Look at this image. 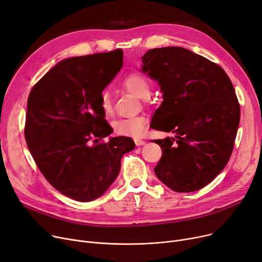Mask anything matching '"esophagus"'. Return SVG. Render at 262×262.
<instances>
[{
	"instance_id": "34e87169",
	"label": "esophagus",
	"mask_w": 262,
	"mask_h": 262,
	"mask_svg": "<svg viewBox=\"0 0 262 262\" xmlns=\"http://www.w3.org/2000/svg\"><path fill=\"white\" fill-rule=\"evenodd\" d=\"M134 141H135V143H136L137 146H140V145H144V144H145V141H144V140H141V139H135Z\"/></svg>"
}]
</instances>
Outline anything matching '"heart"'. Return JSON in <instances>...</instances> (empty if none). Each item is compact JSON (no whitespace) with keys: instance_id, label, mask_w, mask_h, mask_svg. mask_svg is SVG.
I'll list each match as a JSON object with an SVG mask.
<instances>
[{"instance_id":"b5f03b06","label":"heart","mask_w":262,"mask_h":262,"mask_svg":"<svg viewBox=\"0 0 262 262\" xmlns=\"http://www.w3.org/2000/svg\"><path fill=\"white\" fill-rule=\"evenodd\" d=\"M123 88L139 99H147L150 94V84L148 79L141 73H129L122 79ZM100 104L103 113L107 116L113 114V100L109 91L104 90L100 96ZM146 125V118L143 115H137L129 118L118 119L114 122V132L120 136L140 137L143 135Z\"/></svg>"}]
</instances>
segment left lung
I'll use <instances>...</instances> for the list:
<instances>
[{"mask_svg": "<svg viewBox=\"0 0 262 262\" xmlns=\"http://www.w3.org/2000/svg\"><path fill=\"white\" fill-rule=\"evenodd\" d=\"M142 62L163 93L152 126L175 134L155 140L162 150L155 174L176 192L200 190L232 153L240 122L235 88L219 64L184 48L148 50Z\"/></svg>", "mask_w": 262, "mask_h": 262, "instance_id": "8db88e82", "label": "left lung"}]
</instances>
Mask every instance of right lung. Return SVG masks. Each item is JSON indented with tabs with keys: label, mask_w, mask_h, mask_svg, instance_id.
I'll use <instances>...</instances> for the list:
<instances>
[{
	"label": "right lung",
	"mask_w": 262,
	"mask_h": 262,
	"mask_svg": "<svg viewBox=\"0 0 262 262\" xmlns=\"http://www.w3.org/2000/svg\"><path fill=\"white\" fill-rule=\"evenodd\" d=\"M122 66L121 49L68 58L29 95L27 146L46 180L72 200L89 202L104 194L120 172L122 156L135 147L124 136L91 145L113 133L100 96Z\"/></svg>",
	"instance_id": "add662e5"
}]
</instances>
